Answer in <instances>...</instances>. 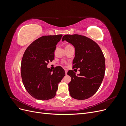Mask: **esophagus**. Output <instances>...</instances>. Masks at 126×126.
I'll list each match as a JSON object with an SVG mask.
<instances>
[{
  "mask_svg": "<svg viewBox=\"0 0 126 126\" xmlns=\"http://www.w3.org/2000/svg\"><path fill=\"white\" fill-rule=\"evenodd\" d=\"M64 71H65V73H66V75H67V72H68V70H67V69H64Z\"/></svg>",
  "mask_w": 126,
  "mask_h": 126,
  "instance_id": "esophagus-1",
  "label": "esophagus"
}]
</instances>
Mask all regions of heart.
Masks as SVG:
<instances>
[{"label":"heart","mask_w":126,"mask_h":126,"mask_svg":"<svg viewBox=\"0 0 126 126\" xmlns=\"http://www.w3.org/2000/svg\"><path fill=\"white\" fill-rule=\"evenodd\" d=\"M71 46V45H68L67 46Z\"/></svg>","instance_id":"obj_1"}]
</instances>
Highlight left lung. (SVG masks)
I'll use <instances>...</instances> for the list:
<instances>
[{
  "instance_id": "8db88e82",
  "label": "left lung",
  "mask_w": 126,
  "mask_h": 126,
  "mask_svg": "<svg viewBox=\"0 0 126 126\" xmlns=\"http://www.w3.org/2000/svg\"><path fill=\"white\" fill-rule=\"evenodd\" d=\"M71 44L75 48L72 68L78 69V76L72 70L68 71L71 78L68 84L71 97L85 100L93 96L101 84L106 66L105 59L98 45L92 39L80 35H66L62 41Z\"/></svg>"
}]
</instances>
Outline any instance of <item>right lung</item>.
Listing matches in <instances>:
<instances>
[{"mask_svg":"<svg viewBox=\"0 0 126 126\" xmlns=\"http://www.w3.org/2000/svg\"><path fill=\"white\" fill-rule=\"evenodd\" d=\"M62 35L44 36L33 41L26 49L21 63V76L28 93L38 100L54 98L58 85L65 76L63 68L57 67L52 70L48 63L54 59L56 45Z\"/></svg>","mask_w":126,"mask_h":126,"instance_id":"right-lung-1","label":"right lung"}]
</instances>
